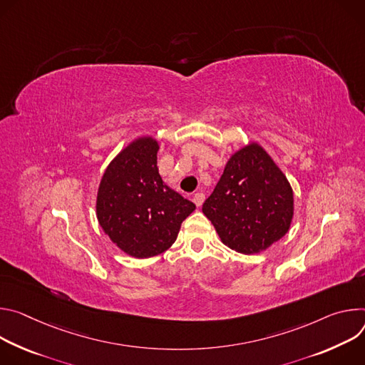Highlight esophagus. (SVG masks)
<instances>
[{"label":"esophagus","mask_w":365,"mask_h":365,"mask_svg":"<svg viewBox=\"0 0 365 365\" xmlns=\"http://www.w3.org/2000/svg\"><path fill=\"white\" fill-rule=\"evenodd\" d=\"M192 201H194V205L197 207H201V205H203V201H205V194L203 192H195L192 195Z\"/></svg>","instance_id":"34e87169"}]
</instances>
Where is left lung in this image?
<instances>
[{
  "label": "left lung",
  "mask_w": 365,
  "mask_h": 365,
  "mask_svg": "<svg viewBox=\"0 0 365 365\" xmlns=\"http://www.w3.org/2000/svg\"><path fill=\"white\" fill-rule=\"evenodd\" d=\"M294 198L290 182L255 142L235 152L205 201L203 213L222 242L240 254H258L284 236Z\"/></svg>",
  "instance_id": "obj_1"
}]
</instances>
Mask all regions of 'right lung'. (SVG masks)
<instances>
[{"label": "right lung", "mask_w": 365, "mask_h": 365, "mask_svg": "<svg viewBox=\"0 0 365 365\" xmlns=\"http://www.w3.org/2000/svg\"><path fill=\"white\" fill-rule=\"evenodd\" d=\"M158 142L143 136L129 143L107 167L97 192V219L121 251L135 258L165 252L195 205L159 175Z\"/></svg>", "instance_id": "right-lung-1"}]
</instances>
